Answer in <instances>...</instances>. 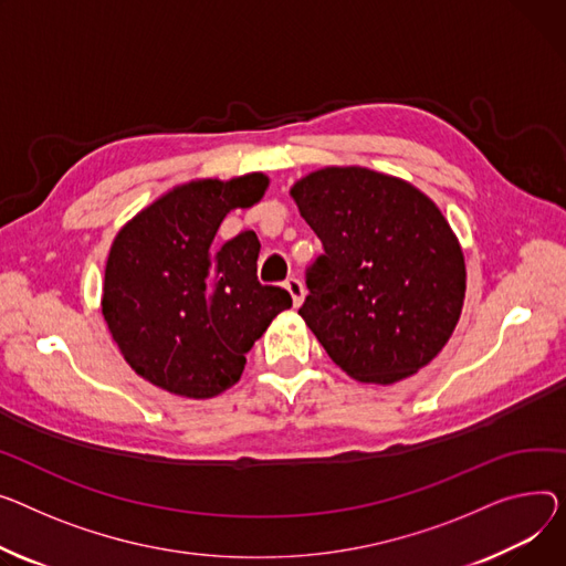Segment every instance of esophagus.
Here are the masks:
<instances>
[{"mask_svg":"<svg viewBox=\"0 0 566 566\" xmlns=\"http://www.w3.org/2000/svg\"><path fill=\"white\" fill-rule=\"evenodd\" d=\"M284 286H286V291H289L291 297H293V307L303 305V300H305V284L300 282L297 277H289Z\"/></svg>","mask_w":566,"mask_h":566,"instance_id":"34e87169","label":"esophagus"}]
</instances>
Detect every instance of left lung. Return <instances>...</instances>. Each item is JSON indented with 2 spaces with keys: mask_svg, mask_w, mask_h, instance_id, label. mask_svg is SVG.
I'll return each mask as SVG.
<instances>
[{
  "mask_svg": "<svg viewBox=\"0 0 566 566\" xmlns=\"http://www.w3.org/2000/svg\"><path fill=\"white\" fill-rule=\"evenodd\" d=\"M321 239L300 316L329 359L366 385L428 366L453 336L467 293L460 239L417 186L364 166H325L291 186Z\"/></svg>",
  "mask_w": 566,
  "mask_h": 566,
  "instance_id": "obj_1",
  "label": "left lung"
}]
</instances>
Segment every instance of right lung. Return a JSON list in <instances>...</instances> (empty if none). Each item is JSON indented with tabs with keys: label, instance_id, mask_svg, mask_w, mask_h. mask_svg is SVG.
<instances>
[{
	"label": "right lung",
	"instance_id": "add662e5",
	"mask_svg": "<svg viewBox=\"0 0 566 566\" xmlns=\"http://www.w3.org/2000/svg\"><path fill=\"white\" fill-rule=\"evenodd\" d=\"M269 184L263 172L184 181L118 230L102 316L143 380L196 400L228 391L241 380L245 353L291 307L284 289L256 280L254 232L213 243L222 218L256 205Z\"/></svg>",
	"mask_w": 566,
	"mask_h": 566
}]
</instances>
